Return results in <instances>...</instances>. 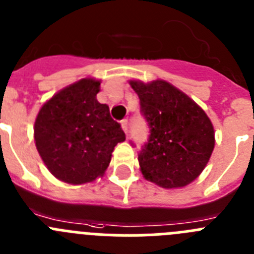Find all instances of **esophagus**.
<instances>
[{
    "label": "esophagus",
    "instance_id": "1",
    "mask_svg": "<svg viewBox=\"0 0 254 254\" xmlns=\"http://www.w3.org/2000/svg\"><path fill=\"white\" fill-rule=\"evenodd\" d=\"M121 127H122V129L125 131L126 134L128 133V121H127V120L121 121Z\"/></svg>",
    "mask_w": 254,
    "mask_h": 254
}]
</instances>
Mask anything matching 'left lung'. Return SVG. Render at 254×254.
Here are the masks:
<instances>
[{
	"label": "left lung",
	"mask_w": 254,
	"mask_h": 254,
	"mask_svg": "<svg viewBox=\"0 0 254 254\" xmlns=\"http://www.w3.org/2000/svg\"><path fill=\"white\" fill-rule=\"evenodd\" d=\"M129 84L151 128L138 155L143 178L164 189L189 185L203 173L215 146L210 118L169 81L132 79Z\"/></svg>",
	"instance_id": "1"
}]
</instances>
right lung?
Segmentation results:
<instances>
[{
	"label": "right lung",
	"instance_id": "add662e5",
	"mask_svg": "<svg viewBox=\"0 0 254 254\" xmlns=\"http://www.w3.org/2000/svg\"><path fill=\"white\" fill-rule=\"evenodd\" d=\"M101 80L83 78L55 93L36 116L34 138L45 166L71 185L102 178L116 145L126 139L109 107L97 101Z\"/></svg>",
	"mask_w": 254,
	"mask_h": 254
}]
</instances>
